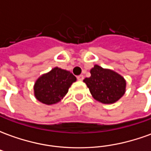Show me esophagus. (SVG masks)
<instances>
[{
  "label": "esophagus",
  "mask_w": 151,
  "mask_h": 151,
  "mask_svg": "<svg viewBox=\"0 0 151 151\" xmlns=\"http://www.w3.org/2000/svg\"><path fill=\"white\" fill-rule=\"evenodd\" d=\"M83 79H84V76L82 75V74H81V75L78 76V81H82Z\"/></svg>",
  "instance_id": "obj_1"
}]
</instances>
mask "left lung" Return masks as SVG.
<instances>
[{
    "instance_id": "8db88e82",
    "label": "left lung",
    "mask_w": 151,
    "mask_h": 151,
    "mask_svg": "<svg viewBox=\"0 0 151 151\" xmlns=\"http://www.w3.org/2000/svg\"><path fill=\"white\" fill-rule=\"evenodd\" d=\"M91 77L83 80L95 100L104 104L118 101L126 91V81L118 73L95 65Z\"/></svg>"
}]
</instances>
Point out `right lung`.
I'll return each mask as SVG.
<instances>
[{"instance_id": "1", "label": "right lung", "mask_w": 151, "mask_h": 151, "mask_svg": "<svg viewBox=\"0 0 151 151\" xmlns=\"http://www.w3.org/2000/svg\"><path fill=\"white\" fill-rule=\"evenodd\" d=\"M77 78L72 73L55 67L43 73L35 81L34 95L35 99L46 105L59 103L69 91V87Z\"/></svg>"}]
</instances>
